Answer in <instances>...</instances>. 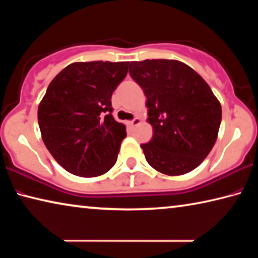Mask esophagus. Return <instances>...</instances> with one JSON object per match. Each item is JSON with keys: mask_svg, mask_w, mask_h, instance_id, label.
Listing matches in <instances>:
<instances>
[{"mask_svg": "<svg viewBox=\"0 0 258 258\" xmlns=\"http://www.w3.org/2000/svg\"><path fill=\"white\" fill-rule=\"evenodd\" d=\"M140 123H141V118H139V117H135L133 120L126 121V124H127L128 127H131V128H134L135 126H138Z\"/></svg>", "mask_w": 258, "mask_h": 258, "instance_id": "34e87169", "label": "esophagus"}]
</instances>
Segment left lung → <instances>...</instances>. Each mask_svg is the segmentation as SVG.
<instances>
[{"instance_id": "obj_1", "label": "left lung", "mask_w": 258, "mask_h": 258, "mask_svg": "<svg viewBox=\"0 0 258 258\" xmlns=\"http://www.w3.org/2000/svg\"><path fill=\"white\" fill-rule=\"evenodd\" d=\"M130 75L147 97L151 141L141 145L152 168L175 176L203 163L215 145L222 107L204 78L178 60L130 62Z\"/></svg>"}]
</instances>
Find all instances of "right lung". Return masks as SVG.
Masks as SVG:
<instances>
[{
	"label": "right lung",
	"instance_id": "right-lung-1",
	"mask_svg": "<svg viewBox=\"0 0 258 258\" xmlns=\"http://www.w3.org/2000/svg\"><path fill=\"white\" fill-rule=\"evenodd\" d=\"M128 62H73L47 86L37 110L43 142L74 175H103L116 164L126 126L111 115V95Z\"/></svg>",
	"mask_w": 258,
	"mask_h": 258
}]
</instances>
